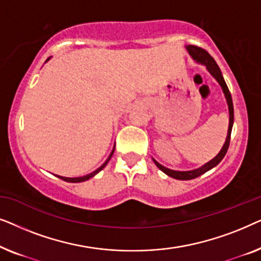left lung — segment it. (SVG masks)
<instances>
[{"label": "left lung", "mask_w": 261, "mask_h": 261, "mask_svg": "<svg viewBox=\"0 0 261 261\" xmlns=\"http://www.w3.org/2000/svg\"><path fill=\"white\" fill-rule=\"evenodd\" d=\"M187 49L189 52V55L191 56V58L195 60V63L201 64V65H204L205 69L208 70V72L212 74V76L215 78L217 83L220 84L221 89H222L224 97H226L227 101V106H228V113H229V123H228V132H227V138L226 141L221 148V151L217 153L216 156H214L212 160H209L208 163H205L204 165H202L198 169H194V170H189V171H177V170H171L167 169L162 164L156 162L154 158L153 162L158 167L159 170H162L164 173L167 174V176L174 178V179H179V180H189V179H194V178H197L201 176V174L208 172L209 170H212L213 167H215L216 165H219L221 160L224 158L226 153L228 151V147H229V142H230V134H231V128H233V123H234V108H233V101H231V96L230 92L228 90V87L224 82V78L222 76V72H221L219 65H217L215 60L212 56L209 55L208 52L204 51L203 48H199L197 46H192V45H188Z\"/></svg>", "instance_id": "left-lung-1"}]
</instances>
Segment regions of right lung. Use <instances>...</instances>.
I'll use <instances>...</instances> for the list:
<instances>
[{
	"label": "right lung",
	"mask_w": 261,
	"mask_h": 261,
	"mask_svg": "<svg viewBox=\"0 0 261 261\" xmlns=\"http://www.w3.org/2000/svg\"><path fill=\"white\" fill-rule=\"evenodd\" d=\"M51 59V57H49V58L46 60V62H48V60ZM45 62V63H46ZM114 151H115V145H114V147H113V149H112V152H110V154H109V156L108 158H107V160L105 163L102 164L101 166L98 167L97 170H95V171H92L91 173H89V174H85V176H82V177H74V178H71V177H63V176H58V174H56L57 177L58 178H60V179H63V180H65V181H69V183H81V181H85V180H88V179H90V178H92L94 176H96V174H97L99 171L101 170H103L106 167V165L107 164H108V162L110 160V158H112V155L114 154Z\"/></svg>",
	"instance_id": "add662e5"
}]
</instances>
